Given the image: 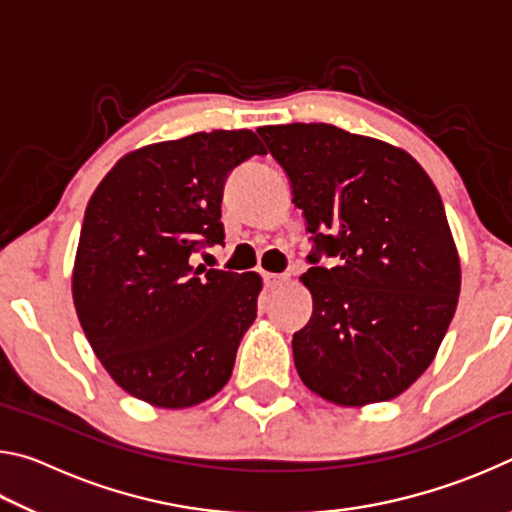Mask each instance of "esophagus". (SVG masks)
Returning a JSON list of instances; mask_svg holds the SVG:
<instances>
[{
	"instance_id": "34e87169",
	"label": "esophagus",
	"mask_w": 512,
	"mask_h": 512,
	"mask_svg": "<svg viewBox=\"0 0 512 512\" xmlns=\"http://www.w3.org/2000/svg\"><path fill=\"white\" fill-rule=\"evenodd\" d=\"M287 282H289V275H273V273H266V275H264L266 289H271V291L282 289Z\"/></svg>"
}]
</instances>
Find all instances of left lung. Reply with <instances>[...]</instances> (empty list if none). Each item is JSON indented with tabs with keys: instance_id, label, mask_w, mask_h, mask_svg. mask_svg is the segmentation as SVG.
Wrapping results in <instances>:
<instances>
[{
	"instance_id": "left-lung-1",
	"label": "left lung",
	"mask_w": 512,
	"mask_h": 512,
	"mask_svg": "<svg viewBox=\"0 0 512 512\" xmlns=\"http://www.w3.org/2000/svg\"><path fill=\"white\" fill-rule=\"evenodd\" d=\"M257 133L316 244L300 277L314 314L291 343L302 384L339 406L393 400L431 366L461 293L436 185L400 146L332 124ZM320 252L340 266L316 267Z\"/></svg>"
}]
</instances>
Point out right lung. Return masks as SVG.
<instances>
[{"mask_svg":"<svg viewBox=\"0 0 512 512\" xmlns=\"http://www.w3.org/2000/svg\"><path fill=\"white\" fill-rule=\"evenodd\" d=\"M253 155H264L253 131L142 146L117 160L85 207L76 316L115 384L158 409L219 393L257 318L262 277L192 264L196 250L223 241V183Z\"/></svg>","mask_w":512,"mask_h":512,"instance_id":"add662e5","label":"right lung"}]
</instances>
